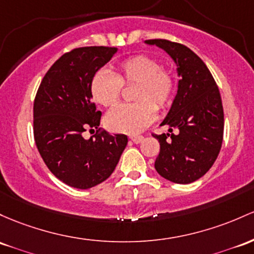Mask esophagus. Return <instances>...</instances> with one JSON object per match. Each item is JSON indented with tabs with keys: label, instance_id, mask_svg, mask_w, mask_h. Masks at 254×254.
Returning <instances> with one entry per match:
<instances>
[{
	"label": "esophagus",
	"instance_id": "esophagus-1",
	"mask_svg": "<svg viewBox=\"0 0 254 254\" xmlns=\"http://www.w3.org/2000/svg\"><path fill=\"white\" fill-rule=\"evenodd\" d=\"M130 140H131L133 143H141L143 141V136H130Z\"/></svg>",
	"mask_w": 254,
	"mask_h": 254
}]
</instances>
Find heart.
Masks as SVG:
<instances>
[{
  "mask_svg": "<svg viewBox=\"0 0 254 254\" xmlns=\"http://www.w3.org/2000/svg\"><path fill=\"white\" fill-rule=\"evenodd\" d=\"M123 84H137L135 101L138 102L119 105L106 116L105 124L111 131L132 135L154 122L156 104L163 108L171 102L176 80L172 71L161 67L155 58L133 55L117 66L116 74L106 68L99 69L91 78V96L102 107H113L121 96Z\"/></svg>",
  "mask_w": 254,
  "mask_h": 254,
  "instance_id": "heart-1",
  "label": "heart"
}]
</instances>
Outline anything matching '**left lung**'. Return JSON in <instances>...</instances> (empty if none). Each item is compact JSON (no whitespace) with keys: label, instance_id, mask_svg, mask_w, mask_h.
<instances>
[{"label":"left lung","instance_id":"obj_1","mask_svg":"<svg viewBox=\"0 0 254 254\" xmlns=\"http://www.w3.org/2000/svg\"><path fill=\"white\" fill-rule=\"evenodd\" d=\"M144 43L166 52L177 66V94L160 125L169 132L154 135L160 143L155 170L161 177L188 185L202 177L219 154L224 130L221 94L205 63L183 44L166 40ZM170 137L169 140L167 137Z\"/></svg>","mask_w":254,"mask_h":254}]
</instances>
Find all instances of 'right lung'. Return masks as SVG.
Instances as JSON below:
<instances>
[{
    "instance_id": "obj_1",
    "label": "right lung",
    "mask_w": 254,
    "mask_h": 254,
    "mask_svg": "<svg viewBox=\"0 0 254 254\" xmlns=\"http://www.w3.org/2000/svg\"><path fill=\"white\" fill-rule=\"evenodd\" d=\"M117 50L83 47L66 53L48 69L36 95V146L52 174L73 188L89 189L107 180L127 144L123 133L83 137L89 127L97 129L101 119L90 93L91 78Z\"/></svg>"
}]
</instances>
